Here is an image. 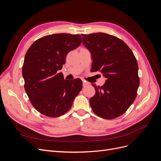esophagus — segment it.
I'll return each mask as SVG.
<instances>
[{"instance_id": "esophagus-1", "label": "esophagus", "mask_w": 161, "mask_h": 161, "mask_svg": "<svg viewBox=\"0 0 161 161\" xmlns=\"http://www.w3.org/2000/svg\"><path fill=\"white\" fill-rule=\"evenodd\" d=\"M82 82H83V86H84V87L86 86L87 85H89V83H87L86 82H85V81H84V80H82Z\"/></svg>"}]
</instances>
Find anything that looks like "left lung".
Masks as SVG:
<instances>
[{
  "label": "left lung",
  "mask_w": 161,
  "mask_h": 161,
  "mask_svg": "<svg viewBox=\"0 0 161 161\" xmlns=\"http://www.w3.org/2000/svg\"><path fill=\"white\" fill-rule=\"evenodd\" d=\"M82 44L91 53V70H100L107 79L101 87L92 84L95 95L89 100L91 108L102 118H118L127 111L137 95V60L124 41L109 34H83Z\"/></svg>",
  "instance_id": "8db88e82"
}]
</instances>
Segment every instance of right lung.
<instances>
[{
	"mask_svg": "<svg viewBox=\"0 0 161 161\" xmlns=\"http://www.w3.org/2000/svg\"><path fill=\"white\" fill-rule=\"evenodd\" d=\"M80 35L56 33L38 39L24 58L22 75L25 90L32 105L40 113L56 118L69 111L82 87L80 79H64L58 70L70 51L81 43Z\"/></svg>",
	"mask_w": 161,
	"mask_h": 161,
	"instance_id": "right-lung-1",
	"label": "right lung"
}]
</instances>
